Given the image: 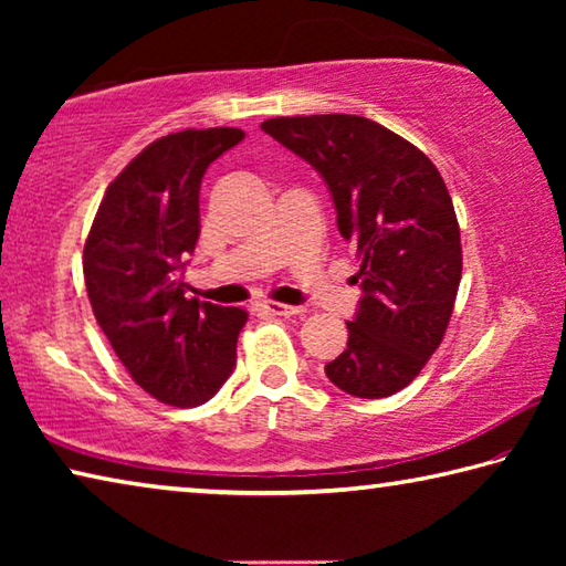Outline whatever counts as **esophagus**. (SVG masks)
<instances>
[{"instance_id":"esophagus-1","label":"esophagus","mask_w":566,"mask_h":566,"mask_svg":"<svg viewBox=\"0 0 566 566\" xmlns=\"http://www.w3.org/2000/svg\"><path fill=\"white\" fill-rule=\"evenodd\" d=\"M262 310L272 317H294V314L302 312V306H292V304H282V302H260Z\"/></svg>"}]
</instances>
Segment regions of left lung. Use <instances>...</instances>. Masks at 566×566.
<instances>
[{"label":"left lung","mask_w":566,"mask_h":566,"mask_svg":"<svg viewBox=\"0 0 566 566\" xmlns=\"http://www.w3.org/2000/svg\"><path fill=\"white\" fill-rule=\"evenodd\" d=\"M262 129L319 171L339 234L361 260L347 349L324 371L352 397L397 395L442 344L462 280L442 175L424 151L357 114L276 117Z\"/></svg>","instance_id":"obj_1"}]
</instances>
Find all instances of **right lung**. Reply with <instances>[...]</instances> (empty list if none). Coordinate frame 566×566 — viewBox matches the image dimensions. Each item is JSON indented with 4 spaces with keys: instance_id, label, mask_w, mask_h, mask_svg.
<instances>
[{
    "instance_id": "obj_1",
    "label": "right lung",
    "mask_w": 566,
    "mask_h": 566,
    "mask_svg": "<svg viewBox=\"0 0 566 566\" xmlns=\"http://www.w3.org/2000/svg\"><path fill=\"white\" fill-rule=\"evenodd\" d=\"M242 129H185L151 142L107 187L84 244L94 317L132 379L171 407L212 399L237 364L239 306L189 296L207 167Z\"/></svg>"
}]
</instances>
